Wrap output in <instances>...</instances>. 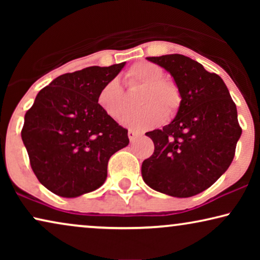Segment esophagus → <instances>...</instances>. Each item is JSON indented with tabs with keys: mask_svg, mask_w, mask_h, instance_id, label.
Instances as JSON below:
<instances>
[{
	"mask_svg": "<svg viewBox=\"0 0 260 260\" xmlns=\"http://www.w3.org/2000/svg\"><path fill=\"white\" fill-rule=\"evenodd\" d=\"M138 135H140V133H138V131H136V130H134V129H129V131H127V136H129L130 142H134L135 140H136Z\"/></svg>",
	"mask_w": 260,
	"mask_h": 260,
	"instance_id": "obj_1",
	"label": "esophagus"
}]
</instances>
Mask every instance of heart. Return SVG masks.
Returning a JSON list of instances; mask_svg holds the SVG:
<instances>
[{
	"mask_svg": "<svg viewBox=\"0 0 260 260\" xmlns=\"http://www.w3.org/2000/svg\"><path fill=\"white\" fill-rule=\"evenodd\" d=\"M130 85H144L141 95L140 110L129 113L124 119L126 125L135 129H150L165 122L168 116L179 111L182 95L174 81L163 79L165 72L156 63L140 61L126 71ZM98 103L103 111L113 119H120L127 110L125 92L117 79L106 83L98 94Z\"/></svg>",
	"mask_w": 260,
	"mask_h": 260,
	"instance_id": "1",
	"label": "heart"
}]
</instances>
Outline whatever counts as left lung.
Wrapping results in <instances>:
<instances>
[{"instance_id": "8db88e82", "label": "left lung", "mask_w": 260, "mask_h": 260, "mask_svg": "<svg viewBox=\"0 0 260 260\" xmlns=\"http://www.w3.org/2000/svg\"><path fill=\"white\" fill-rule=\"evenodd\" d=\"M147 59L172 74L182 102L172 123L145 134L155 150L142 163V177L159 193L194 197L233 161L241 135L237 106L221 78L195 60L182 54Z\"/></svg>"}]
</instances>
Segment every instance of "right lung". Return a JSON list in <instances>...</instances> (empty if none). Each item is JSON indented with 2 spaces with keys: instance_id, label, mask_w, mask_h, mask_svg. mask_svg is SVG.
Instances as JSON below:
<instances>
[{
  "instance_id": "1",
  "label": "right lung",
  "mask_w": 260,
  "mask_h": 260,
  "mask_svg": "<svg viewBox=\"0 0 260 260\" xmlns=\"http://www.w3.org/2000/svg\"><path fill=\"white\" fill-rule=\"evenodd\" d=\"M125 62L55 78L39 92L21 131L30 167L59 197L77 198L105 182L108 162L129 144L127 130L106 115L98 94Z\"/></svg>"
}]
</instances>
